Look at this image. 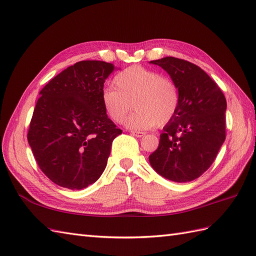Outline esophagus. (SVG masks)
Here are the masks:
<instances>
[{
  "label": "esophagus",
  "mask_w": 256,
  "mask_h": 256,
  "mask_svg": "<svg viewBox=\"0 0 256 256\" xmlns=\"http://www.w3.org/2000/svg\"><path fill=\"white\" fill-rule=\"evenodd\" d=\"M132 134L136 136V138H141V136H143L146 134V132H132Z\"/></svg>",
  "instance_id": "obj_1"
}]
</instances>
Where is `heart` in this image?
<instances>
[{"mask_svg":"<svg viewBox=\"0 0 256 256\" xmlns=\"http://www.w3.org/2000/svg\"><path fill=\"white\" fill-rule=\"evenodd\" d=\"M114 86L102 93V103L112 120L122 124L132 106L134 110L126 120V126L146 130L155 124L163 126L176 114L180 96L177 84L158 72L142 66H132L117 74Z\"/></svg>","mask_w":256,"mask_h":256,"instance_id":"1","label":"heart"}]
</instances>
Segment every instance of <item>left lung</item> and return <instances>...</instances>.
<instances>
[{
	"mask_svg": "<svg viewBox=\"0 0 256 256\" xmlns=\"http://www.w3.org/2000/svg\"><path fill=\"white\" fill-rule=\"evenodd\" d=\"M178 86L176 114L160 136L156 151L148 156L158 175L175 182L200 177L213 164L226 139L225 96L200 67L172 56L151 60Z\"/></svg>",
	"mask_w": 256,
	"mask_h": 256,
	"instance_id": "left-lung-1",
	"label": "left lung"
}]
</instances>
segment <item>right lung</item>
Masks as SVG:
<instances>
[{"mask_svg":"<svg viewBox=\"0 0 256 256\" xmlns=\"http://www.w3.org/2000/svg\"><path fill=\"white\" fill-rule=\"evenodd\" d=\"M115 70L106 62L81 60L40 91L27 138L40 170L63 188L96 182L122 134L102 103L104 82Z\"/></svg>","mask_w":256,"mask_h":256,"instance_id":"right-lung-1","label":"right lung"}]
</instances>
